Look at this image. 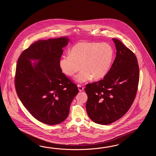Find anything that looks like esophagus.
I'll use <instances>...</instances> for the list:
<instances>
[{
    "mask_svg": "<svg viewBox=\"0 0 156 156\" xmlns=\"http://www.w3.org/2000/svg\"><path fill=\"white\" fill-rule=\"evenodd\" d=\"M77 87H78V89L79 90V91H83V87L81 85H77Z\"/></svg>",
    "mask_w": 156,
    "mask_h": 156,
    "instance_id": "34e87169",
    "label": "esophagus"
}]
</instances>
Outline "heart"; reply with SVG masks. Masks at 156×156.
Listing matches in <instances>:
<instances>
[{
  "mask_svg": "<svg viewBox=\"0 0 156 156\" xmlns=\"http://www.w3.org/2000/svg\"><path fill=\"white\" fill-rule=\"evenodd\" d=\"M113 58L114 50L109 44L82 42L74 45L70 53L62 56L59 65L62 71L69 76H73L81 66V70L75 79L83 83L105 76Z\"/></svg>",
  "mask_w": 156,
  "mask_h": 156,
  "instance_id": "heart-1",
  "label": "heart"
}]
</instances>
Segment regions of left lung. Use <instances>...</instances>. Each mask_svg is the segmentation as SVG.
<instances>
[{"mask_svg": "<svg viewBox=\"0 0 156 156\" xmlns=\"http://www.w3.org/2000/svg\"><path fill=\"white\" fill-rule=\"evenodd\" d=\"M116 56L108 73L96 83H88L86 111L94 122L107 125L119 119L136 98L139 70L136 55L118 39L113 38Z\"/></svg>", "mask_w": 156, "mask_h": 156, "instance_id": "obj_1", "label": "left lung"}]
</instances>
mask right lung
Returning a JSON list of instances; mask_svg holds the SVG:
<instances>
[{"mask_svg": "<svg viewBox=\"0 0 156 156\" xmlns=\"http://www.w3.org/2000/svg\"><path fill=\"white\" fill-rule=\"evenodd\" d=\"M66 37L39 40L21 53L17 61L15 87L17 95L32 116L42 123L56 125L69 115L79 93L76 85L62 73L59 62ZM37 60V63L31 60Z\"/></svg>", "mask_w": 156, "mask_h": 156, "instance_id": "add662e5", "label": "right lung"}]
</instances>
